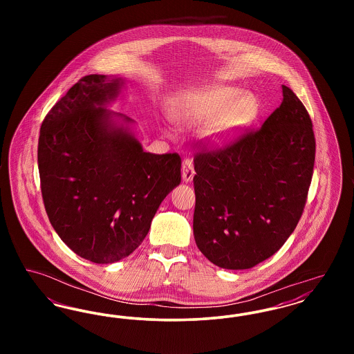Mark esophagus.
I'll return each mask as SVG.
<instances>
[{
  "mask_svg": "<svg viewBox=\"0 0 354 354\" xmlns=\"http://www.w3.org/2000/svg\"><path fill=\"white\" fill-rule=\"evenodd\" d=\"M194 175H195L194 163H192L191 159L185 158V160H183V165H182V178H183V182L189 183L192 180Z\"/></svg>",
  "mask_w": 354,
  "mask_h": 354,
  "instance_id": "esophagus-1",
  "label": "esophagus"
}]
</instances>
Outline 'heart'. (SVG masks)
I'll list each match as a JSON object with an SVG mask.
<instances>
[{"label":"heart","instance_id":"obj_1","mask_svg":"<svg viewBox=\"0 0 354 354\" xmlns=\"http://www.w3.org/2000/svg\"><path fill=\"white\" fill-rule=\"evenodd\" d=\"M259 114V101L241 88L214 84L185 90L171 98L169 118L180 127L203 123V142L212 149L230 145L252 124Z\"/></svg>","mask_w":354,"mask_h":354}]
</instances>
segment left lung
<instances>
[{"label": "left lung", "mask_w": 354, "mask_h": 354, "mask_svg": "<svg viewBox=\"0 0 354 354\" xmlns=\"http://www.w3.org/2000/svg\"><path fill=\"white\" fill-rule=\"evenodd\" d=\"M283 97L259 130L194 159V236L220 268L250 270L267 260L303 215L316 140L306 109L284 84Z\"/></svg>", "instance_id": "obj_1"}]
</instances>
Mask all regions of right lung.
Instances as JSON below:
<instances>
[{"mask_svg":"<svg viewBox=\"0 0 354 354\" xmlns=\"http://www.w3.org/2000/svg\"><path fill=\"white\" fill-rule=\"evenodd\" d=\"M124 84L86 75L53 106L38 140L51 225L71 251L97 264L134 252L160 203L180 185V156L143 151L134 119L106 107Z\"/></svg>","mask_w":354,"mask_h":354,"instance_id":"obj_1","label":"right lung"}]
</instances>
